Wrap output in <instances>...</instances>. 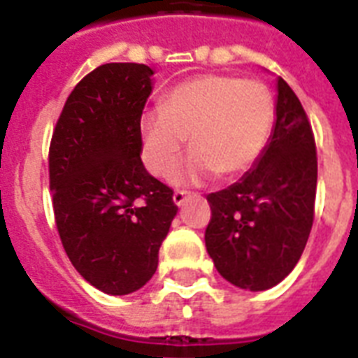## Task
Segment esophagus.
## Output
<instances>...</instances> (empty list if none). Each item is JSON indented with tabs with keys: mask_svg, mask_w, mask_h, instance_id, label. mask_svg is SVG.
Wrapping results in <instances>:
<instances>
[{
	"mask_svg": "<svg viewBox=\"0 0 358 358\" xmlns=\"http://www.w3.org/2000/svg\"><path fill=\"white\" fill-rule=\"evenodd\" d=\"M189 195H191L189 191L176 189V191H174V195H173L174 204H176V206H182V204H184V202H185V199H187V196H189Z\"/></svg>",
	"mask_w": 358,
	"mask_h": 358,
	"instance_id": "esophagus-1",
	"label": "esophagus"
}]
</instances>
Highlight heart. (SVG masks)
I'll return each mask as SVG.
<instances>
[{
  "mask_svg": "<svg viewBox=\"0 0 358 358\" xmlns=\"http://www.w3.org/2000/svg\"><path fill=\"white\" fill-rule=\"evenodd\" d=\"M275 124V98L266 83L234 74H202L159 98V111L141 119L143 157L156 176H169L187 137L191 154L176 182L249 171L266 150Z\"/></svg>",
  "mask_w": 358,
  "mask_h": 358,
  "instance_id": "heart-1",
  "label": "heart"
}]
</instances>
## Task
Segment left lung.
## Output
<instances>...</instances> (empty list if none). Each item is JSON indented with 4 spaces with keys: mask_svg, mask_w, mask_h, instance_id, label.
Returning <instances> with one entry per match:
<instances>
[{
    "mask_svg": "<svg viewBox=\"0 0 358 358\" xmlns=\"http://www.w3.org/2000/svg\"><path fill=\"white\" fill-rule=\"evenodd\" d=\"M277 89V122L256 167L234 185L208 195V255L229 282L250 292L273 288L288 277L314 223V131L282 78Z\"/></svg>",
    "mask_w": 358,
    "mask_h": 358,
    "instance_id": "8db88e82",
    "label": "left lung"
}]
</instances>
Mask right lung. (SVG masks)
Instances as JSON below:
<instances>
[{"instance_id":"add662e5","label":"right lung","mask_w":358,"mask_h":358,"mask_svg":"<svg viewBox=\"0 0 358 358\" xmlns=\"http://www.w3.org/2000/svg\"><path fill=\"white\" fill-rule=\"evenodd\" d=\"M152 69L98 66L74 87L53 129L48 169L59 238L87 282L131 294L156 273L178 206L141 162Z\"/></svg>"}]
</instances>
